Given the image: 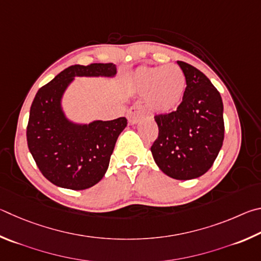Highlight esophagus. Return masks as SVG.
<instances>
[{
    "label": "esophagus",
    "instance_id": "obj_1",
    "mask_svg": "<svg viewBox=\"0 0 261 261\" xmlns=\"http://www.w3.org/2000/svg\"><path fill=\"white\" fill-rule=\"evenodd\" d=\"M145 112V109L143 105H141L140 103L134 104L129 110L127 111V118L128 121L130 123H136L139 122V120L141 118L143 117V114Z\"/></svg>",
    "mask_w": 261,
    "mask_h": 261
}]
</instances>
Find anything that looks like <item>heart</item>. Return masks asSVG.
Instances as JSON below:
<instances>
[{
	"instance_id": "1",
	"label": "heart",
	"mask_w": 261,
	"mask_h": 261,
	"mask_svg": "<svg viewBox=\"0 0 261 261\" xmlns=\"http://www.w3.org/2000/svg\"><path fill=\"white\" fill-rule=\"evenodd\" d=\"M132 81L139 93H147L148 107L159 113L176 110L187 87L185 73L176 65L139 67L132 75Z\"/></svg>"
}]
</instances>
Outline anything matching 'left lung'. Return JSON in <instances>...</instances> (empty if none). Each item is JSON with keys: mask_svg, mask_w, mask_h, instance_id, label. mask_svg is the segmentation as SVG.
Segmentation results:
<instances>
[{"mask_svg": "<svg viewBox=\"0 0 261 261\" xmlns=\"http://www.w3.org/2000/svg\"><path fill=\"white\" fill-rule=\"evenodd\" d=\"M177 64L187 80L184 99L175 111L154 116L159 132L151 152L166 175L191 180L211 168L222 147L223 104L203 72L188 63Z\"/></svg>", "mask_w": 261, "mask_h": 261, "instance_id": "obj_1", "label": "left lung"}]
</instances>
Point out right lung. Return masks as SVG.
<instances>
[{
    "label": "right lung",
    "mask_w": 261,
    "mask_h": 261,
    "mask_svg": "<svg viewBox=\"0 0 261 261\" xmlns=\"http://www.w3.org/2000/svg\"><path fill=\"white\" fill-rule=\"evenodd\" d=\"M112 63L72 65L40 88L32 103L26 136L40 172L55 186L84 190L102 180L118 136L127 119L95 120L79 125L68 120L62 97L74 76H114Z\"/></svg>",
    "instance_id": "obj_1"
}]
</instances>
